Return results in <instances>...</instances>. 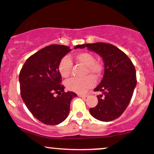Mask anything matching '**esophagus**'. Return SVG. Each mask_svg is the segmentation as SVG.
<instances>
[{"mask_svg": "<svg viewBox=\"0 0 154 154\" xmlns=\"http://www.w3.org/2000/svg\"><path fill=\"white\" fill-rule=\"evenodd\" d=\"M78 96H80V97H82V98L88 97V94H79Z\"/></svg>", "mask_w": 154, "mask_h": 154, "instance_id": "1", "label": "esophagus"}]
</instances>
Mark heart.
<instances>
[{
  "label": "heart",
  "instance_id": "obj_1",
  "mask_svg": "<svg viewBox=\"0 0 154 154\" xmlns=\"http://www.w3.org/2000/svg\"><path fill=\"white\" fill-rule=\"evenodd\" d=\"M75 60L79 63L86 67L85 74H91L94 78L98 79L102 72V66L96 61L95 57L88 52H82L76 54ZM72 69V61L68 57L61 59L58 65V70L60 75L67 78L71 75ZM91 76H88L83 79H71L66 82V87L69 91L76 93H84L95 85V80Z\"/></svg>",
  "mask_w": 154,
  "mask_h": 154
}]
</instances>
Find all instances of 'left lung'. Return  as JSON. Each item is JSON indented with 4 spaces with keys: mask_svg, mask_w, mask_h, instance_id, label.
Instances as JSON below:
<instances>
[{
    "mask_svg": "<svg viewBox=\"0 0 154 154\" xmlns=\"http://www.w3.org/2000/svg\"><path fill=\"white\" fill-rule=\"evenodd\" d=\"M87 48L102 57L104 73L94 91H101L97 105L90 108L91 116L102 121H112L122 115L129 105L137 85L136 70L129 57L111 44L97 42L77 45Z\"/></svg>",
    "mask_w": 154,
    "mask_h": 154,
    "instance_id": "obj_1",
    "label": "left lung"
}]
</instances>
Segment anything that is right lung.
<instances>
[{
  "mask_svg": "<svg viewBox=\"0 0 154 154\" xmlns=\"http://www.w3.org/2000/svg\"><path fill=\"white\" fill-rule=\"evenodd\" d=\"M70 51L65 45H49L30 56L20 70L22 99L32 115L45 124L63 122L69 113L71 101L77 96L74 92H65L60 84L59 63Z\"/></svg>",
  "mask_w": 154,
  "mask_h": 154,
  "instance_id": "obj_1",
  "label": "right lung"
}]
</instances>
